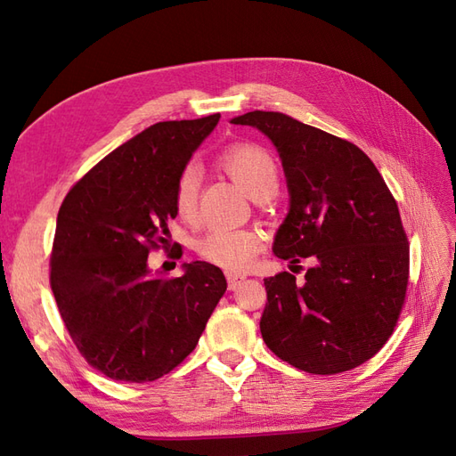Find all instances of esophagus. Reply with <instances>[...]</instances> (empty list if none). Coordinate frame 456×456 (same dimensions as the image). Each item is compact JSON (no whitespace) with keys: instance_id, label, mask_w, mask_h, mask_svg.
I'll list each match as a JSON object with an SVG mask.
<instances>
[{"instance_id":"esophagus-1","label":"esophagus","mask_w":456,"mask_h":456,"mask_svg":"<svg viewBox=\"0 0 456 456\" xmlns=\"http://www.w3.org/2000/svg\"><path fill=\"white\" fill-rule=\"evenodd\" d=\"M245 276L243 274H233V273H227V282H229V289H235L240 282H243Z\"/></svg>"}]
</instances>
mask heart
Masks as SVG:
<instances>
[{
  "mask_svg": "<svg viewBox=\"0 0 456 456\" xmlns=\"http://www.w3.org/2000/svg\"><path fill=\"white\" fill-rule=\"evenodd\" d=\"M221 167L229 172L240 188L250 198L260 191L276 190L278 164L276 159L265 147L255 142L231 144L219 157ZM200 170L188 164L178 174L176 188H174V203L178 216L183 219L193 217L198 208ZM263 248V237L253 229L213 227L198 240V253L209 265H216L227 273H245Z\"/></svg>",
  "mask_w": 456,
  "mask_h": 456,
  "instance_id": "1",
  "label": "heart"
}]
</instances>
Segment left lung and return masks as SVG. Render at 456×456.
<instances>
[{
	"label": "left lung",
	"instance_id": "8db88e82",
	"mask_svg": "<svg viewBox=\"0 0 456 456\" xmlns=\"http://www.w3.org/2000/svg\"><path fill=\"white\" fill-rule=\"evenodd\" d=\"M231 123L263 131L282 159L289 211L274 255L314 263L304 282L289 273L265 278L266 346L309 374L361 366L388 341L405 302L410 243L398 203L353 142L278 111Z\"/></svg>",
	"mask_w": 456,
	"mask_h": 456
}]
</instances>
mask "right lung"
I'll use <instances>...</instances> for the list:
<instances>
[{
	"label": "right lung",
	"instance_id": "add662e5",
	"mask_svg": "<svg viewBox=\"0 0 456 456\" xmlns=\"http://www.w3.org/2000/svg\"><path fill=\"white\" fill-rule=\"evenodd\" d=\"M219 118L151 125L84 174L58 209V312L80 354L111 380L142 384L174 370L225 294V276L209 263L183 265L180 278L149 266L151 250L170 247L178 174Z\"/></svg>",
	"mask_w": 456,
	"mask_h": 456
}]
</instances>
